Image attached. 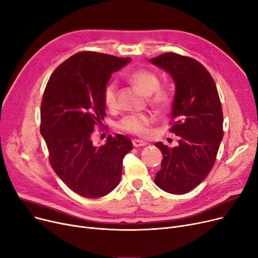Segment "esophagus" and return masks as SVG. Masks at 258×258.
<instances>
[{"mask_svg":"<svg viewBox=\"0 0 258 258\" xmlns=\"http://www.w3.org/2000/svg\"><path fill=\"white\" fill-rule=\"evenodd\" d=\"M132 144H133V146L134 147H143V146H146L147 145V143L146 142H144V141H142V140H133L132 141Z\"/></svg>","mask_w":258,"mask_h":258,"instance_id":"obj_1","label":"esophagus"}]
</instances>
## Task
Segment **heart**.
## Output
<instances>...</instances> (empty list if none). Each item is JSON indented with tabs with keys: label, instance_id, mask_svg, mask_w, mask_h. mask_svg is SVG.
Segmentation results:
<instances>
[{
	"label": "heart",
	"instance_id": "b5f03b06",
	"mask_svg": "<svg viewBox=\"0 0 258 258\" xmlns=\"http://www.w3.org/2000/svg\"><path fill=\"white\" fill-rule=\"evenodd\" d=\"M126 80L136 86L144 94L148 95L149 104L157 110H165L170 104V92L167 88L159 86V78L153 71L137 69L126 76ZM104 103L107 108L113 110L117 107V83L109 82L104 89ZM154 120L152 113L132 114L122 117L117 122V128L134 136L145 137L149 132V127Z\"/></svg>",
	"mask_w": 258,
	"mask_h": 258
}]
</instances>
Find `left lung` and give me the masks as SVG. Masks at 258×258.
<instances>
[{"label": "left lung", "instance_id": "left-lung-1", "mask_svg": "<svg viewBox=\"0 0 258 258\" xmlns=\"http://www.w3.org/2000/svg\"><path fill=\"white\" fill-rule=\"evenodd\" d=\"M175 83L170 131L179 137L174 148L158 142L163 153L154 182L172 194L191 191L209 174L223 140V109L211 75L198 60L174 52L150 59Z\"/></svg>", "mask_w": 258, "mask_h": 258}]
</instances>
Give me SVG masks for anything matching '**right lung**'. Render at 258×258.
<instances>
[{"mask_svg": "<svg viewBox=\"0 0 258 258\" xmlns=\"http://www.w3.org/2000/svg\"><path fill=\"white\" fill-rule=\"evenodd\" d=\"M130 57L82 51L67 58L49 79L41 104V126L49 163L73 192L102 198L119 183L122 159L133 149L125 136H109L96 147L91 136L106 115L104 89Z\"/></svg>", "mask_w": 258, "mask_h": 258, "instance_id": "right-lung-1", "label": "right lung"}]
</instances>
